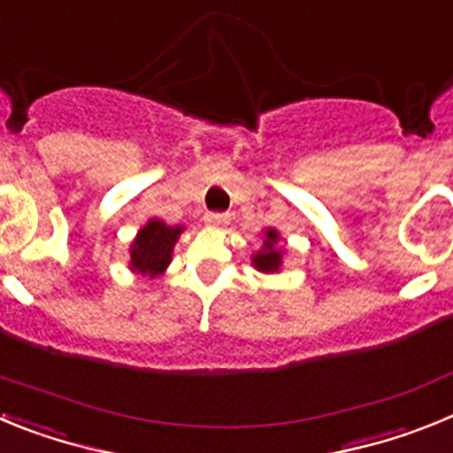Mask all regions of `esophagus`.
Returning a JSON list of instances; mask_svg holds the SVG:
<instances>
[{
	"label": "esophagus",
	"instance_id": "esophagus-1",
	"mask_svg": "<svg viewBox=\"0 0 453 453\" xmlns=\"http://www.w3.org/2000/svg\"><path fill=\"white\" fill-rule=\"evenodd\" d=\"M203 222H206L208 226H224V224L229 222V218H226V215H222V213H206Z\"/></svg>",
	"mask_w": 453,
	"mask_h": 453
}]
</instances>
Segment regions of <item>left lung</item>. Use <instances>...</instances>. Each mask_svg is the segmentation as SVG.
Masks as SVG:
<instances>
[{
    "label": "left lung",
    "mask_w": 453,
    "mask_h": 453,
    "mask_svg": "<svg viewBox=\"0 0 453 453\" xmlns=\"http://www.w3.org/2000/svg\"><path fill=\"white\" fill-rule=\"evenodd\" d=\"M283 256H286V247L281 245V234L276 229H265L261 250L251 254V265L263 274H276L283 267Z\"/></svg>",
    "instance_id": "1"
}]
</instances>
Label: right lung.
Listing matches in <instances>:
<instances>
[{
    "instance_id": "1",
    "label": "right lung",
    "mask_w": 453,
    "mask_h": 453,
    "mask_svg": "<svg viewBox=\"0 0 453 453\" xmlns=\"http://www.w3.org/2000/svg\"><path fill=\"white\" fill-rule=\"evenodd\" d=\"M183 231L186 226L181 224L170 226L158 218H151L150 222L142 224L129 247V270L147 279L163 274L170 267L174 245Z\"/></svg>"
}]
</instances>
